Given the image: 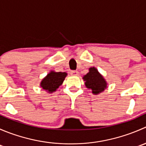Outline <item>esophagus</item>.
<instances>
[{
  "mask_svg": "<svg viewBox=\"0 0 146 146\" xmlns=\"http://www.w3.org/2000/svg\"><path fill=\"white\" fill-rule=\"evenodd\" d=\"M70 74H71V76H78L79 73L78 71H77V70H73V71L70 72Z\"/></svg>",
  "mask_w": 146,
  "mask_h": 146,
  "instance_id": "1",
  "label": "esophagus"
}]
</instances>
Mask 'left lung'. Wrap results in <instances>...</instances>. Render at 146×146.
I'll list each match as a JSON object with an SVG mask.
<instances>
[{"instance_id": "8db88e82", "label": "left lung", "mask_w": 146, "mask_h": 146, "mask_svg": "<svg viewBox=\"0 0 146 146\" xmlns=\"http://www.w3.org/2000/svg\"><path fill=\"white\" fill-rule=\"evenodd\" d=\"M88 89L92 90L94 95H99L107 88V82L102 75L95 67L89 68V72L82 77Z\"/></svg>"}]
</instances>
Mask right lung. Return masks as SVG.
<instances>
[{
    "label": "right lung",
    "instance_id": "obj_1",
    "mask_svg": "<svg viewBox=\"0 0 146 146\" xmlns=\"http://www.w3.org/2000/svg\"><path fill=\"white\" fill-rule=\"evenodd\" d=\"M66 72H56L51 70L40 82V87L48 93H52L61 86L67 76Z\"/></svg>",
    "mask_w": 146,
    "mask_h": 146
}]
</instances>
